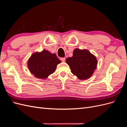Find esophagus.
Returning <instances> with one entry per match:
<instances>
[{
	"label": "esophagus",
	"mask_w": 127,
	"mask_h": 127,
	"mask_svg": "<svg viewBox=\"0 0 127 127\" xmlns=\"http://www.w3.org/2000/svg\"><path fill=\"white\" fill-rule=\"evenodd\" d=\"M60 60L61 61H63V62H64L65 60H66V58H61Z\"/></svg>",
	"instance_id": "34e87169"
}]
</instances>
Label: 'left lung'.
Returning <instances> with one entry per match:
<instances>
[{
  "label": "left lung",
  "instance_id": "obj_1",
  "mask_svg": "<svg viewBox=\"0 0 127 127\" xmlns=\"http://www.w3.org/2000/svg\"><path fill=\"white\" fill-rule=\"evenodd\" d=\"M71 72L79 79H86L93 74L96 68L97 61L95 56L87 50L76 49L73 56L66 59Z\"/></svg>",
  "mask_w": 127,
  "mask_h": 127
}]
</instances>
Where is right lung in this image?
Here are the masks:
<instances>
[{
    "label": "right lung",
    "instance_id": "1",
    "mask_svg": "<svg viewBox=\"0 0 127 127\" xmlns=\"http://www.w3.org/2000/svg\"><path fill=\"white\" fill-rule=\"evenodd\" d=\"M60 63L56 54L44 50L33 53L30 58L28 65L31 72L36 77L45 79L55 72L57 64Z\"/></svg>",
    "mask_w": 127,
    "mask_h": 127
}]
</instances>
